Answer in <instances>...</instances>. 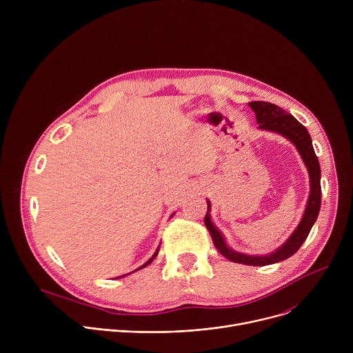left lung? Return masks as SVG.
Returning a JSON list of instances; mask_svg holds the SVG:
<instances>
[{"label":"left lung","instance_id":"8db88e82","mask_svg":"<svg viewBox=\"0 0 353 353\" xmlns=\"http://www.w3.org/2000/svg\"><path fill=\"white\" fill-rule=\"evenodd\" d=\"M248 105L256 113L259 128L278 132L285 138H288L296 146L297 152L300 154L301 159H303L307 168L309 177H310V195L307 199V205H306L303 218H301L300 223L297 225L294 232L290 234V237L279 248H276L274 253H270L267 256H248V254L237 253V251L229 248L223 234L218 230V228L211 221V215H210L211 203L207 201L208 212L205 215V226L210 230L212 241L215 247L219 250V253L233 263L264 267V265L281 263L289 259L307 239L314 222L317 221L320 207H321V185H320L321 170H320V163L312 143L310 134L303 124H300L286 110L270 102H261V100H259V102H250Z\"/></svg>","mask_w":353,"mask_h":353}]
</instances>
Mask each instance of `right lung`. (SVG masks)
<instances>
[{
  "label": "right lung",
  "instance_id": "1",
  "mask_svg": "<svg viewBox=\"0 0 353 353\" xmlns=\"http://www.w3.org/2000/svg\"><path fill=\"white\" fill-rule=\"evenodd\" d=\"M158 251H159V248H158V250H157V251H155V254H154V256H152V257H150V259H149V260H148V261H146V263H145V264H143V265H142V267H139V268H138V270H141V268H145V267H146V265H149V264H150V263H152V261H154V259H155V257H157V256H158ZM138 270H135V271H138ZM123 276H125V275H123ZM123 276H120V278H123Z\"/></svg>",
  "mask_w": 353,
  "mask_h": 353
}]
</instances>
